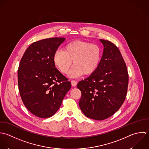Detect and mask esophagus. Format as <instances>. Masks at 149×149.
<instances>
[{
	"label": "esophagus",
	"instance_id": "1",
	"mask_svg": "<svg viewBox=\"0 0 149 149\" xmlns=\"http://www.w3.org/2000/svg\"><path fill=\"white\" fill-rule=\"evenodd\" d=\"M71 85L72 86H75L77 85V82L76 81H74V80H72L71 81Z\"/></svg>",
	"mask_w": 149,
	"mask_h": 149
}]
</instances>
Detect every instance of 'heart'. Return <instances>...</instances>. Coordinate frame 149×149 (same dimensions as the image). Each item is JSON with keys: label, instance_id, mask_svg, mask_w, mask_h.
I'll return each instance as SVG.
<instances>
[{"label": "heart", "instance_id": "1", "mask_svg": "<svg viewBox=\"0 0 149 149\" xmlns=\"http://www.w3.org/2000/svg\"><path fill=\"white\" fill-rule=\"evenodd\" d=\"M100 56V49L97 45L76 40L65 45L64 50L56 51L53 62L56 67L64 74L68 72L73 63L74 67L70 76L76 77L93 73L99 65Z\"/></svg>", "mask_w": 149, "mask_h": 149}]
</instances>
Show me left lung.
Instances as JSON below:
<instances>
[{
	"mask_svg": "<svg viewBox=\"0 0 149 149\" xmlns=\"http://www.w3.org/2000/svg\"><path fill=\"white\" fill-rule=\"evenodd\" d=\"M103 53L96 70L79 81L81 91L79 106L87 117L105 120L117 112L123 104L127 93L128 73L118 49L109 40L100 39Z\"/></svg>",
	"mask_w": 149,
	"mask_h": 149,
	"instance_id": "1",
	"label": "left lung"
}]
</instances>
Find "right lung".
Instances as JSON below:
<instances>
[{
	"label": "right lung",
	"mask_w": 149,
	"mask_h": 149,
	"mask_svg": "<svg viewBox=\"0 0 149 149\" xmlns=\"http://www.w3.org/2000/svg\"><path fill=\"white\" fill-rule=\"evenodd\" d=\"M64 38L42 39L32 43L23 54L18 70L20 96L26 109L42 118L53 116L71 84L55 68L53 56Z\"/></svg>",
	"instance_id": "obj_1"
}]
</instances>
